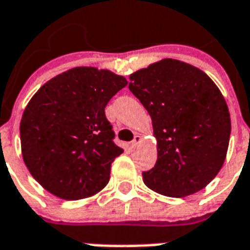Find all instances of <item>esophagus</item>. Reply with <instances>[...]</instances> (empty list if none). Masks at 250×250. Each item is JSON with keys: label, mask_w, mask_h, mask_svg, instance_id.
<instances>
[{"label": "esophagus", "mask_w": 250, "mask_h": 250, "mask_svg": "<svg viewBox=\"0 0 250 250\" xmlns=\"http://www.w3.org/2000/svg\"><path fill=\"white\" fill-rule=\"evenodd\" d=\"M141 141H142V138H141V135H135L134 139L130 142V146L131 148H135V147H138V145L141 143Z\"/></svg>", "instance_id": "1"}]
</instances>
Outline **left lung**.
Listing matches in <instances>:
<instances>
[{
    "instance_id": "obj_1",
    "label": "left lung",
    "mask_w": 250,
    "mask_h": 250,
    "mask_svg": "<svg viewBox=\"0 0 250 250\" xmlns=\"http://www.w3.org/2000/svg\"><path fill=\"white\" fill-rule=\"evenodd\" d=\"M129 90L152 120L158 159L143 181L156 193L187 197L218 175L227 155L231 117L211 78L198 67L164 59L130 74Z\"/></svg>"
}]
</instances>
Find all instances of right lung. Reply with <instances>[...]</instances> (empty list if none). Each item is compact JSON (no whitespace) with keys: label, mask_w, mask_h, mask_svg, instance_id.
Listing matches in <instances>:
<instances>
[{"label":"right lung","mask_w":250,"mask_h":250,"mask_svg":"<svg viewBox=\"0 0 250 250\" xmlns=\"http://www.w3.org/2000/svg\"><path fill=\"white\" fill-rule=\"evenodd\" d=\"M127 84L123 75L81 66L56 75L32 96L21 120L26 167L56 197H91L109 181L112 162L124 150L104 108Z\"/></svg>","instance_id":"right-lung-1"}]
</instances>
